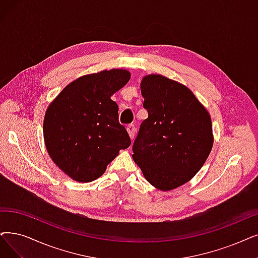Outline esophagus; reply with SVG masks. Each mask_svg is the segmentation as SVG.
I'll list each match as a JSON object with an SVG mask.
<instances>
[{
	"label": "esophagus",
	"mask_w": 258,
	"mask_h": 258,
	"mask_svg": "<svg viewBox=\"0 0 258 258\" xmlns=\"http://www.w3.org/2000/svg\"><path fill=\"white\" fill-rule=\"evenodd\" d=\"M127 131H128V135L130 137L131 140H133V138H135V135H136V131H137V128L135 125H129L127 126Z\"/></svg>",
	"instance_id": "1"
}]
</instances>
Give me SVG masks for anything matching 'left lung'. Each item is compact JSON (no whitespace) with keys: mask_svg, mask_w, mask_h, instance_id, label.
Listing matches in <instances>:
<instances>
[{"mask_svg":"<svg viewBox=\"0 0 258 258\" xmlns=\"http://www.w3.org/2000/svg\"><path fill=\"white\" fill-rule=\"evenodd\" d=\"M141 92L148 117L141 123L132 158L152 186L178 188L210 156L211 115L186 86L163 75L144 76Z\"/></svg>","mask_w":258,"mask_h":258,"instance_id":"8db88e82","label":"left lung"}]
</instances>
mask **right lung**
Returning a JSON list of instances; mask_svg holds the SVG:
<instances>
[{"instance_id":"1","label":"right lung","mask_w":258,"mask_h":258,"mask_svg":"<svg viewBox=\"0 0 258 258\" xmlns=\"http://www.w3.org/2000/svg\"><path fill=\"white\" fill-rule=\"evenodd\" d=\"M130 72L112 69L69 84L48 105L43 138L48 156L67 176L91 182L104 174L120 149L130 146L111 96L127 85Z\"/></svg>"}]
</instances>
